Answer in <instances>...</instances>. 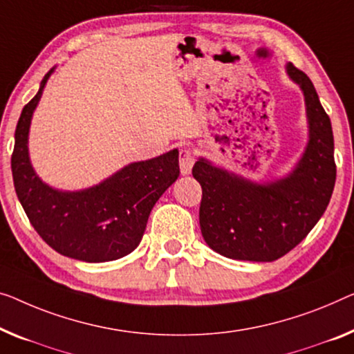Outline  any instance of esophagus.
Masks as SVG:
<instances>
[{"instance_id":"1","label":"esophagus","mask_w":354,"mask_h":354,"mask_svg":"<svg viewBox=\"0 0 354 354\" xmlns=\"http://www.w3.org/2000/svg\"><path fill=\"white\" fill-rule=\"evenodd\" d=\"M194 163H195V157L191 149L179 151V170H181V175H191Z\"/></svg>"}]
</instances>
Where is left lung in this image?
<instances>
[{
	"instance_id": "1",
	"label": "left lung",
	"mask_w": 354,
	"mask_h": 354,
	"mask_svg": "<svg viewBox=\"0 0 354 354\" xmlns=\"http://www.w3.org/2000/svg\"><path fill=\"white\" fill-rule=\"evenodd\" d=\"M286 73L304 93L308 141L286 176L256 183L209 160L195 162L202 186L200 229L207 245L236 261L272 262L297 246L328 208L335 184L334 135L310 77L292 63Z\"/></svg>"
}]
</instances>
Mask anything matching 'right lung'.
Returning a JSON list of instances; mask_svg holds the SVG:
<instances>
[{"mask_svg": "<svg viewBox=\"0 0 354 354\" xmlns=\"http://www.w3.org/2000/svg\"><path fill=\"white\" fill-rule=\"evenodd\" d=\"M55 68L25 104L15 129L10 168L14 187L31 225L60 254L84 262H108L140 245L147 218L160 195L179 176L178 149L131 162L102 183L81 191H60L35 171L28 152L31 118Z\"/></svg>", "mask_w": 354, "mask_h": 354, "instance_id": "obj_1", "label": "right lung"}]
</instances>
